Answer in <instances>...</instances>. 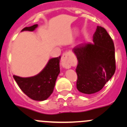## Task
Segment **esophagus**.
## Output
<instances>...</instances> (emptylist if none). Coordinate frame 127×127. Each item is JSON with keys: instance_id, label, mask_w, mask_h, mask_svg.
Here are the masks:
<instances>
[{"instance_id": "1", "label": "esophagus", "mask_w": 127, "mask_h": 127, "mask_svg": "<svg viewBox=\"0 0 127 127\" xmlns=\"http://www.w3.org/2000/svg\"><path fill=\"white\" fill-rule=\"evenodd\" d=\"M61 63L63 68L66 69L70 68L71 66L75 64L72 54L70 52H66L63 53L61 59Z\"/></svg>"}]
</instances>
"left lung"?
I'll return each instance as SVG.
<instances>
[{"mask_svg": "<svg viewBox=\"0 0 127 127\" xmlns=\"http://www.w3.org/2000/svg\"><path fill=\"white\" fill-rule=\"evenodd\" d=\"M93 42L73 49L78 59L76 88L86 94L100 91L116 70L115 45L107 31L98 26Z\"/></svg>", "mask_w": 127, "mask_h": 127, "instance_id": "8db88e82", "label": "left lung"}]
</instances>
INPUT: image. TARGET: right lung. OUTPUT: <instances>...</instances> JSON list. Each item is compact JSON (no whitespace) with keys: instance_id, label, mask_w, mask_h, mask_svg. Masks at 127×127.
<instances>
[{"instance_id":"1","label":"right lung","mask_w":127,"mask_h":127,"mask_svg":"<svg viewBox=\"0 0 127 127\" xmlns=\"http://www.w3.org/2000/svg\"><path fill=\"white\" fill-rule=\"evenodd\" d=\"M38 25L26 27L22 31H33ZM61 56L51 59L44 69L36 76L21 78L13 77L21 91L33 100H44L52 93L57 77L60 72L59 62Z\"/></svg>"}]
</instances>
